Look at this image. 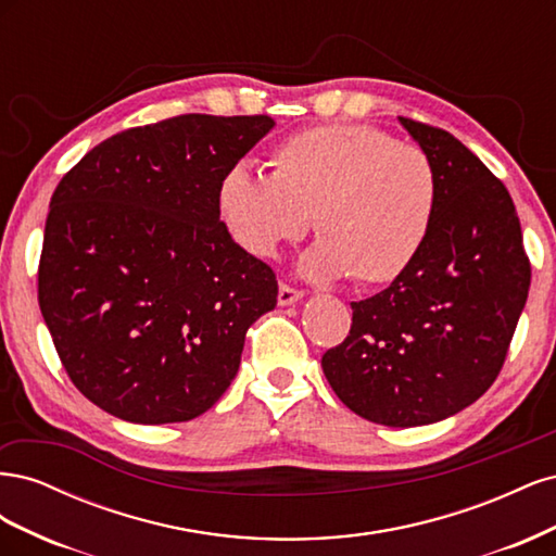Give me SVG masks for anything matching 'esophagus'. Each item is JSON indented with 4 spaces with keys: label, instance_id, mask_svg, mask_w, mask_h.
Here are the masks:
<instances>
[{
    "label": "esophagus",
    "instance_id": "1",
    "mask_svg": "<svg viewBox=\"0 0 556 556\" xmlns=\"http://www.w3.org/2000/svg\"><path fill=\"white\" fill-rule=\"evenodd\" d=\"M299 299H304V292L290 288L288 282H280V288H278V304L280 306H292Z\"/></svg>",
    "mask_w": 556,
    "mask_h": 556
}]
</instances>
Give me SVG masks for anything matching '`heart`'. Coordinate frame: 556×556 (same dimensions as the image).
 <instances>
[{"label": "heart", "instance_id": "b5f03b06", "mask_svg": "<svg viewBox=\"0 0 556 556\" xmlns=\"http://www.w3.org/2000/svg\"><path fill=\"white\" fill-rule=\"evenodd\" d=\"M268 166L266 178L237 164L217 182V215L248 255L274 260L313 215L319 239L301 274H352L374 288L399 280L427 245L441 182L419 146L371 125H323L278 143Z\"/></svg>", "mask_w": 556, "mask_h": 556}]
</instances>
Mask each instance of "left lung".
Here are the masks:
<instances>
[{"label":"left lung","instance_id":"left-lung-1","mask_svg":"<svg viewBox=\"0 0 556 556\" xmlns=\"http://www.w3.org/2000/svg\"><path fill=\"white\" fill-rule=\"evenodd\" d=\"M399 123L439 172L435 220L406 274L352 301L348 339L325 352L323 371L352 413L403 429L441 422L490 390L531 264L506 185L450 131Z\"/></svg>","mask_w":556,"mask_h":556}]
</instances>
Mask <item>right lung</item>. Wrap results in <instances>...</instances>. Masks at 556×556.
<instances>
[{"label":"right lung","instance_id":"1","mask_svg":"<svg viewBox=\"0 0 556 556\" xmlns=\"http://www.w3.org/2000/svg\"><path fill=\"white\" fill-rule=\"evenodd\" d=\"M274 125L268 115L169 117L115 134L60 180L39 306L64 371L94 406L169 425L227 392L278 282L231 241L215 192Z\"/></svg>","mask_w":556,"mask_h":556}]
</instances>
